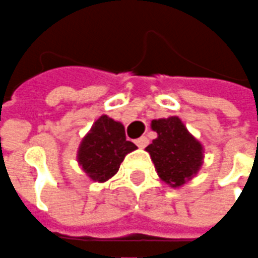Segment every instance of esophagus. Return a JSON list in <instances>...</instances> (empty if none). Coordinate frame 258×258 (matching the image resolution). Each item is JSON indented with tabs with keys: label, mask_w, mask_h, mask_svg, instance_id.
I'll return each mask as SVG.
<instances>
[{
	"label": "esophagus",
	"mask_w": 258,
	"mask_h": 258,
	"mask_svg": "<svg viewBox=\"0 0 258 258\" xmlns=\"http://www.w3.org/2000/svg\"><path fill=\"white\" fill-rule=\"evenodd\" d=\"M148 142H149V140H148V137H145V136H142V137L136 140V144H137L139 148H145V146L148 145Z\"/></svg>",
	"instance_id": "obj_1"
}]
</instances>
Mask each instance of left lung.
Here are the masks:
<instances>
[{
	"mask_svg": "<svg viewBox=\"0 0 258 258\" xmlns=\"http://www.w3.org/2000/svg\"><path fill=\"white\" fill-rule=\"evenodd\" d=\"M152 129L158 137L146 146L160 178L177 187L190 180L203 164V146L178 117L153 119Z\"/></svg>",
	"mask_w": 258,
	"mask_h": 258,
	"instance_id": "1",
	"label": "left lung"
}]
</instances>
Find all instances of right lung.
<instances>
[{
	"mask_svg": "<svg viewBox=\"0 0 258 258\" xmlns=\"http://www.w3.org/2000/svg\"><path fill=\"white\" fill-rule=\"evenodd\" d=\"M137 146L126 141L121 122L101 116L92 126L78 149V162L93 181L105 182L118 172L127 153Z\"/></svg>",
	"mask_w": 258,
	"mask_h": 258,
	"instance_id": "1",
	"label": "right lung"
}]
</instances>
